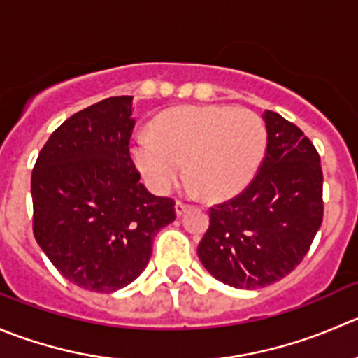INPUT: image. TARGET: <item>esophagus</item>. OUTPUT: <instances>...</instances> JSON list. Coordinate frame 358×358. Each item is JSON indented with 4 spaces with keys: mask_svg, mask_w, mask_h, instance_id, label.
<instances>
[{
    "mask_svg": "<svg viewBox=\"0 0 358 358\" xmlns=\"http://www.w3.org/2000/svg\"><path fill=\"white\" fill-rule=\"evenodd\" d=\"M187 208H189V203H186V201H182V200L176 201V214L178 215H182Z\"/></svg>",
    "mask_w": 358,
    "mask_h": 358,
    "instance_id": "34e87169",
    "label": "esophagus"
}]
</instances>
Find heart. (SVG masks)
<instances>
[{"label": "heart", "instance_id": "1", "mask_svg": "<svg viewBox=\"0 0 358 358\" xmlns=\"http://www.w3.org/2000/svg\"><path fill=\"white\" fill-rule=\"evenodd\" d=\"M266 151L259 115L226 106H184L153 123V137L132 144V158L144 180L165 193L182 174L207 200H224L252 180Z\"/></svg>", "mask_w": 358, "mask_h": 358}]
</instances>
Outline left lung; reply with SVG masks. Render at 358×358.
<instances>
[{"label":"left lung","mask_w":358,"mask_h":358,"mask_svg":"<svg viewBox=\"0 0 358 358\" xmlns=\"http://www.w3.org/2000/svg\"><path fill=\"white\" fill-rule=\"evenodd\" d=\"M263 118L268 143L259 171L242 193L212 205L198 243L208 273L236 289H261L287 277L324 217V176L313 143L278 113Z\"/></svg>","instance_id":"8db88e82"}]
</instances>
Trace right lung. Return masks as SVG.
Segmentation results:
<instances>
[{"label": "right lung", "mask_w": 358, "mask_h": 358, "mask_svg": "<svg viewBox=\"0 0 358 358\" xmlns=\"http://www.w3.org/2000/svg\"><path fill=\"white\" fill-rule=\"evenodd\" d=\"M132 97L74 113L41 148L31 176L33 233L59 273L92 292L136 280L176 201L148 193L130 158Z\"/></svg>", "instance_id": "add662e5"}]
</instances>
